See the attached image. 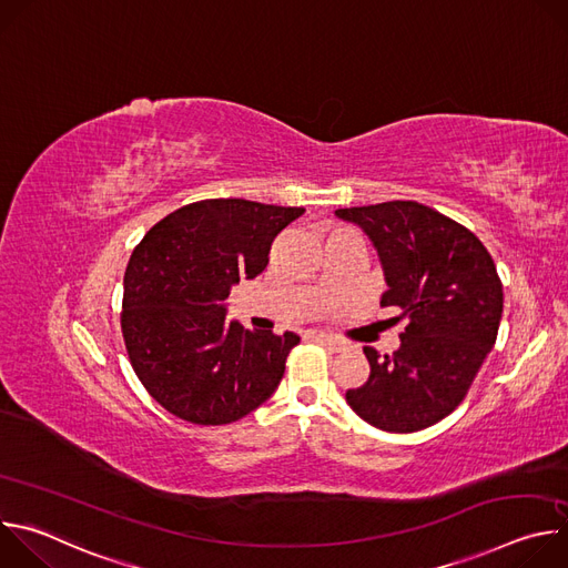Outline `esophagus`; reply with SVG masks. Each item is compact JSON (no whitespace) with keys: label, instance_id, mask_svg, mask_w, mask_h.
Wrapping results in <instances>:
<instances>
[{"label":"esophagus","instance_id":"34e87169","mask_svg":"<svg viewBox=\"0 0 568 568\" xmlns=\"http://www.w3.org/2000/svg\"><path fill=\"white\" fill-rule=\"evenodd\" d=\"M314 342H318V344H323V346H328V348L335 351V353H342V351H346V346H348L344 339H339V337H335V335H323V333L314 335Z\"/></svg>","mask_w":568,"mask_h":568}]
</instances>
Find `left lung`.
<instances>
[{"mask_svg": "<svg viewBox=\"0 0 568 568\" xmlns=\"http://www.w3.org/2000/svg\"><path fill=\"white\" fill-rule=\"evenodd\" d=\"M337 215L368 233L388 283L382 305L409 318L393 355L364 348L371 375L346 402L382 432L427 429L465 399L497 342L504 285L495 261L467 226L412 200Z\"/></svg>", "mask_w": 568, "mask_h": 568, "instance_id": "obj_1", "label": "left lung"}]
</instances>
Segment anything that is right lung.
<instances>
[{
  "label": "right lung",
  "instance_id": "1",
  "mask_svg": "<svg viewBox=\"0 0 568 568\" xmlns=\"http://www.w3.org/2000/svg\"><path fill=\"white\" fill-rule=\"evenodd\" d=\"M305 209L220 197L156 222L123 276L121 333L145 390L193 425H229L276 390L298 335L226 323L240 278L267 267L272 240Z\"/></svg>",
  "mask_w": 568,
  "mask_h": 568
}]
</instances>
